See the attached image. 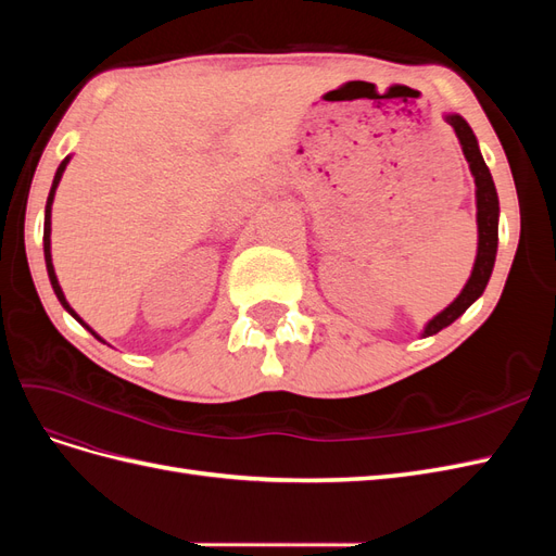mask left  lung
Returning <instances> with one entry per match:
<instances>
[{
    "instance_id": "obj_1",
    "label": "left lung",
    "mask_w": 556,
    "mask_h": 556,
    "mask_svg": "<svg viewBox=\"0 0 556 556\" xmlns=\"http://www.w3.org/2000/svg\"><path fill=\"white\" fill-rule=\"evenodd\" d=\"M443 121L454 129L462 146V153L468 162L470 176L476 180V208H478V255L473 262V271H470V278L466 280L464 290L459 296L452 301L447 308H443L439 315H433L429 323L425 325L422 336H433L441 329L450 327L454 319L462 317L470 304L482 296L486 282H490V276L494 271V262H496V248H498V194L494 188V180L490 169L482 160L480 146L473 129L464 121L459 113H445Z\"/></svg>"
}]
</instances>
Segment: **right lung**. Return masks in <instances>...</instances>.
Instances as JSON below:
<instances>
[{
    "mask_svg": "<svg viewBox=\"0 0 556 556\" xmlns=\"http://www.w3.org/2000/svg\"><path fill=\"white\" fill-rule=\"evenodd\" d=\"M70 160H72V155H66L64 160H62V164L58 166V172H55V178H53V185H50V192H48V201H46V217H43V257H46V268H48V278H50V285H53V292H55V296H58V301L60 304L64 306V311L70 313L74 319H78V323L86 327L97 341H102V343H106L102 336H99L92 327H88L86 323H83V319L78 317V313L70 306V301H66V296H64V292H62V288H60V282H58V276H55V266H53V255H50V213H53V199H55V190H58V185H60V180H62V174H64V169H66V164H70Z\"/></svg>",
    "mask_w": 556,
    "mask_h": 556,
    "instance_id": "obj_1",
    "label": "right lung"
}]
</instances>
